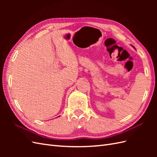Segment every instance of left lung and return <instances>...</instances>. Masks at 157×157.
I'll return each mask as SVG.
<instances>
[{
    "instance_id": "8db88e82",
    "label": "left lung",
    "mask_w": 157,
    "mask_h": 157,
    "mask_svg": "<svg viewBox=\"0 0 157 157\" xmlns=\"http://www.w3.org/2000/svg\"><path fill=\"white\" fill-rule=\"evenodd\" d=\"M132 46V47H133V48H134V49H135V50H136V48H135V47H134V46Z\"/></svg>"
}]
</instances>
